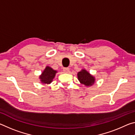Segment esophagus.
Wrapping results in <instances>:
<instances>
[{
  "instance_id": "esophagus-1",
  "label": "esophagus",
  "mask_w": 135,
  "mask_h": 135,
  "mask_svg": "<svg viewBox=\"0 0 135 135\" xmlns=\"http://www.w3.org/2000/svg\"><path fill=\"white\" fill-rule=\"evenodd\" d=\"M63 71L65 73H69L70 72V68H64Z\"/></svg>"
}]
</instances>
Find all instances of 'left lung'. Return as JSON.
Returning <instances> with one entry per match:
<instances>
[{
    "label": "left lung",
    "mask_w": 135,
    "mask_h": 135,
    "mask_svg": "<svg viewBox=\"0 0 135 135\" xmlns=\"http://www.w3.org/2000/svg\"><path fill=\"white\" fill-rule=\"evenodd\" d=\"M77 77L79 81L87 87L92 86L95 83V77L84 69L77 73Z\"/></svg>",
    "instance_id": "8db88e82"
}]
</instances>
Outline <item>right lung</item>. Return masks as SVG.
<instances>
[{"label":"right lung","mask_w":135,"mask_h":135,"mask_svg":"<svg viewBox=\"0 0 135 135\" xmlns=\"http://www.w3.org/2000/svg\"><path fill=\"white\" fill-rule=\"evenodd\" d=\"M56 73L57 71L56 70H53L49 66H46L44 71L42 72V74L39 76L41 83L47 84L52 83Z\"/></svg>","instance_id":"add662e5"}]
</instances>
